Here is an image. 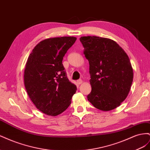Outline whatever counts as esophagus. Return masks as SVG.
Returning <instances> with one entry per match:
<instances>
[{
    "mask_svg": "<svg viewBox=\"0 0 150 150\" xmlns=\"http://www.w3.org/2000/svg\"><path fill=\"white\" fill-rule=\"evenodd\" d=\"M82 83H83V81H82V80H81V79H78V81H77V84H78V85L82 84Z\"/></svg>",
    "mask_w": 150,
    "mask_h": 150,
    "instance_id": "1",
    "label": "esophagus"
}]
</instances>
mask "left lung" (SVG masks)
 Masks as SVG:
<instances>
[{"mask_svg": "<svg viewBox=\"0 0 150 150\" xmlns=\"http://www.w3.org/2000/svg\"><path fill=\"white\" fill-rule=\"evenodd\" d=\"M89 61L91 92L88 101L98 110H114L128 96L133 79L129 59L115 41L96 36L80 39Z\"/></svg>", "mask_w": 150, "mask_h": 150, "instance_id": "left-lung-1", "label": "left lung"}]
</instances>
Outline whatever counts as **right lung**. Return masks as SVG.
Returning a JSON list of instances; mask_svg holds the SVG:
<instances>
[{
    "label": "right lung",
    "mask_w": 150,
    "mask_h": 150,
    "mask_svg": "<svg viewBox=\"0 0 150 150\" xmlns=\"http://www.w3.org/2000/svg\"><path fill=\"white\" fill-rule=\"evenodd\" d=\"M74 37L45 39L33 49L24 71V85L35 107L44 114L57 116L69 107L76 86L68 79L62 64Z\"/></svg>",
    "instance_id": "right-lung-1"
}]
</instances>
